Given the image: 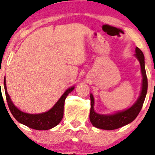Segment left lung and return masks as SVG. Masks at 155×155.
Listing matches in <instances>:
<instances>
[{
  "label": "left lung",
  "mask_w": 155,
  "mask_h": 155,
  "mask_svg": "<svg viewBox=\"0 0 155 155\" xmlns=\"http://www.w3.org/2000/svg\"><path fill=\"white\" fill-rule=\"evenodd\" d=\"M135 55L140 63L141 70H142V76H143L142 91H141L139 99L131 107L126 110L118 112L115 114H112V115H101V114L94 112V97H93L92 94H90L91 110H90L89 119L91 124L94 127L106 130H113L120 128V127L133 122L140 112L144 101H145L147 90H148V78H147L145 68V57H144L142 51L139 48H136Z\"/></svg>",
  "instance_id": "8db88e82"
}]
</instances>
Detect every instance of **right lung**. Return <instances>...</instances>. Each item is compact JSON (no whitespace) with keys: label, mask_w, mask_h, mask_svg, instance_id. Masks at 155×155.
Wrapping results in <instances>:
<instances>
[{"label":"right lung","mask_w":155,"mask_h":155,"mask_svg":"<svg viewBox=\"0 0 155 155\" xmlns=\"http://www.w3.org/2000/svg\"><path fill=\"white\" fill-rule=\"evenodd\" d=\"M4 85L7 104L15 119L29 128L37 130H50L59 124L64 117V107L66 97H67L69 93L71 92L74 88V87L68 88L50 110L43 113V114H30L19 110L11 101L10 96L7 91L5 77L4 80Z\"/></svg>","instance_id":"add662e5"}]
</instances>
